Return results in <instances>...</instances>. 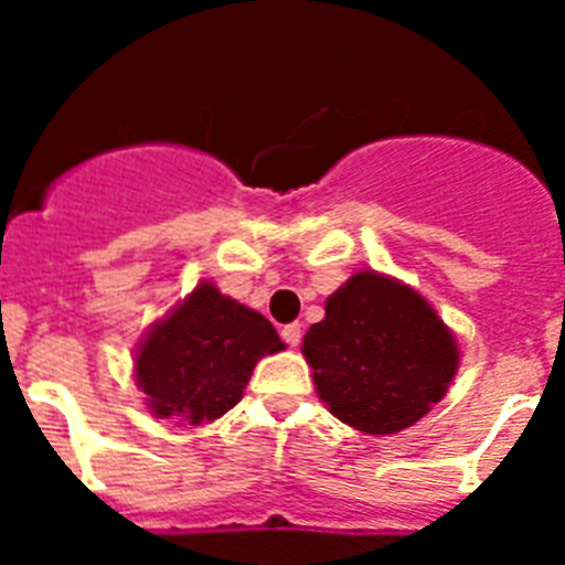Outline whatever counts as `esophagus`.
I'll return each mask as SVG.
<instances>
[{"mask_svg": "<svg viewBox=\"0 0 565 565\" xmlns=\"http://www.w3.org/2000/svg\"><path fill=\"white\" fill-rule=\"evenodd\" d=\"M279 333H282V339H286V344H291V348H297L299 339H302V326H299V322H291V326H286Z\"/></svg>", "mask_w": 565, "mask_h": 565, "instance_id": "34e87169", "label": "esophagus"}]
</instances>
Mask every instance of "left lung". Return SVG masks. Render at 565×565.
Here are the masks:
<instances>
[{
  "mask_svg": "<svg viewBox=\"0 0 565 565\" xmlns=\"http://www.w3.org/2000/svg\"><path fill=\"white\" fill-rule=\"evenodd\" d=\"M302 356L328 411L367 436L407 430L441 402L458 371V344L436 308L373 271L353 274L328 297Z\"/></svg>",
  "mask_w": 565,
  "mask_h": 565,
  "instance_id": "8db88e82",
  "label": "left lung"
}]
</instances>
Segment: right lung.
Listing matches in <instances>:
<instances>
[{
    "label": "right lung",
    "mask_w": 565,
    "mask_h": 565,
    "mask_svg": "<svg viewBox=\"0 0 565 565\" xmlns=\"http://www.w3.org/2000/svg\"><path fill=\"white\" fill-rule=\"evenodd\" d=\"M282 348L263 313L201 282L147 333L135 382L158 418L209 424L243 398L254 364Z\"/></svg>",
    "instance_id": "obj_1"
}]
</instances>
